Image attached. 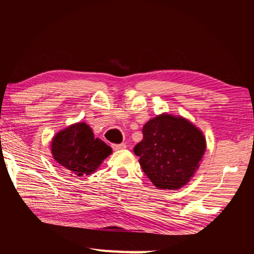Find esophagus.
Masks as SVG:
<instances>
[{"label": "esophagus", "mask_w": 254, "mask_h": 254, "mask_svg": "<svg viewBox=\"0 0 254 254\" xmlns=\"http://www.w3.org/2000/svg\"><path fill=\"white\" fill-rule=\"evenodd\" d=\"M112 148H113V150H115V151H118V150H123L127 148L126 143H121V144H112Z\"/></svg>", "instance_id": "34e87169"}]
</instances>
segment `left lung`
<instances>
[{"mask_svg":"<svg viewBox=\"0 0 254 254\" xmlns=\"http://www.w3.org/2000/svg\"><path fill=\"white\" fill-rule=\"evenodd\" d=\"M134 147L144 174L159 189H180L199 168L206 150L200 128L178 115L162 113L144 124Z\"/></svg>","mask_w":254,"mask_h":254,"instance_id":"left-lung-1","label":"left lung"}]
</instances>
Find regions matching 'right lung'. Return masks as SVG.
I'll return each mask as SVG.
<instances>
[{
    "label": "right lung",
    "instance_id": "add662e5",
    "mask_svg": "<svg viewBox=\"0 0 254 254\" xmlns=\"http://www.w3.org/2000/svg\"><path fill=\"white\" fill-rule=\"evenodd\" d=\"M51 153L70 175L81 177L97 170L112 153V148L94 136L88 124L78 122L56 133L51 140Z\"/></svg>",
    "mask_w": 254,
    "mask_h": 254
}]
</instances>
